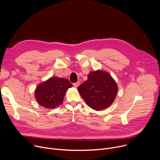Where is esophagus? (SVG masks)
Returning <instances> with one entry per match:
<instances>
[{
	"instance_id": "esophagus-1",
	"label": "esophagus",
	"mask_w": 160,
	"mask_h": 160,
	"mask_svg": "<svg viewBox=\"0 0 160 160\" xmlns=\"http://www.w3.org/2000/svg\"><path fill=\"white\" fill-rule=\"evenodd\" d=\"M73 85V86L75 87H78L79 86V85H80V82H77L76 83H74Z\"/></svg>"
}]
</instances>
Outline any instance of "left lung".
Segmentation results:
<instances>
[{"mask_svg":"<svg viewBox=\"0 0 160 160\" xmlns=\"http://www.w3.org/2000/svg\"><path fill=\"white\" fill-rule=\"evenodd\" d=\"M78 90L90 108L101 111L113 102L118 86L108 73L99 70L90 72L88 79L78 87Z\"/></svg>","mask_w":160,"mask_h":160,"instance_id":"1","label":"left lung"}]
</instances>
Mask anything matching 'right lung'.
Instances as JSON below:
<instances>
[{
    "label": "right lung",
    "instance_id": "add662e5",
    "mask_svg": "<svg viewBox=\"0 0 160 160\" xmlns=\"http://www.w3.org/2000/svg\"><path fill=\"white\" fill-rule=\"evenodd\" d=\"M72 86L68 79L51 77L37 86L35 97L40 105L53 109L62 104L66 90Z\"/></svg>",
    "mask_w": 160,
    "mask_h": 160
}]
</instances>
